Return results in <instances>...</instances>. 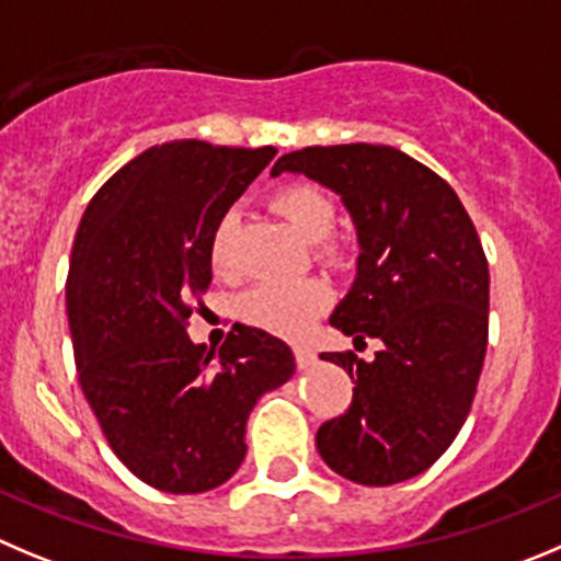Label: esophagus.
Here are the masks:
<instances>
[{
    "label": "esophagus",
    "mask_w": 561,
    "mask_h": 561,
    "mask_svg": "<svg viewBox=\"0 0 561 561\" xmlns=\"http://www.w3.org/2000/svg\"><path fill=\"white\" fill-rule=\"evenodd\" d=\"M293 357H296L298 368H310V365H316V352H312L310 345H293Z\"/></svg>",
    "instance_id": "34e87169"
}]
</instances>
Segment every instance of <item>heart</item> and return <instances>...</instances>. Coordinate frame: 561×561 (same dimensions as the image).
Wrapping results in <instances>:
<instances>
[{
	"label": "heart",
	"mask_w": 561,
	"mask_h": 561,
	"mask_svg": "<svg viewBox=\"0 0 561 561\" xmlns=\"http://www.w3.org/2000/svg\"><path fill=\"white\" fill-rule=\"evenodd\" d=\"M271 207L276 216L305 240L316 243V254L321 260H340L343 249L337 240L329 238L337 218L334 202L316 185H285L271 196ZM234 216H224L218 221L213 240H209V263L221 276L234 271ZM332 305V290L323 279H298V282H265L254 287L240 301V316L251 327L265 329L279 337H298L312 327L318 316Z\"/></svg>",
	"instance_id": "b5f03b06"
}]
</instances>
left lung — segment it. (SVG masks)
<instances>
[{
  "instance_id": "left-lung-1",
  "label": "left lung",
  "mask_w": 561,
  "mask_h": 561,
  "mask_svg": "<svg viewBox=\"0 0 561 561\" xmlns=\"http://www.w3.org/2000/svg\"><path fill=\"white\" fill-rule=\"evenodd\" d=\"M343 198L357 227V279L329 323L379 337L365 363L321 354L354 379L343 415L318 428L323 462L387 486L432 468L473 404L490 327V271L468 209L443 176L392 146H307L276 160Z\"/></svg>"
}]
</instances>
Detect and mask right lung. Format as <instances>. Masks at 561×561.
<instances>
[{"instance_id":"obj_1","label":"right lung","mask_w":561,"mask_h":561,"mask_svg":"<svg viewBox=\"0 0 561 561\" xmlns=\"http://www.w3.org/2000/svg\"><path fill=\"white\" fill-rule=\"evenodd\" d=\"M274 154L151 146L99 187L77 229L66 310L80 387L115 457L162 493L232 479L256 399L296 370L263 329L234 323L218 354L185 332L213 282V232Z\"/></svg>"}]
</instances>
